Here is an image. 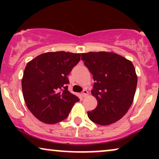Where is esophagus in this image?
Here are the masks:
<instances>
[{"instance_id": "obj_1", "label": "esophagus", "mask_w": 159, "mask_h": 159, "mask_svg": "<svg viewBox=\"0 0 159 159\" xmlns=\"http://www.w3.org/2000/svg\"><path fill=\"white\" fill-rule=\"evenodd\" d=\"M82 92H83V93L85 94V95H87V94L89 93L88 90H87L86 88H84V89H83V91H82Z\"/></svg>"}]
</instances>
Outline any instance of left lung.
I'll return each instance as SVG.
<instances>
[{"label":"left lung","instance_id":"left-lung-1","mask_svg":"<svg viewBox=\"0 0 159 159\" xmlns=\"http://www.w3.org/2000/svg\"><path fill=\"white\" fill-rule=\"evenodd\" d=\"M81 59V54L57 52L36 57L27 63L21 80L27 108L43 123L55 124L68 117L79 101L68 90L67 75Z\"/></svg>","mask_w":159,"mask_h":159}]
</instances>
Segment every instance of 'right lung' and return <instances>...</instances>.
<instances>
[{
    "instance_id": "obj_1",
    "label": "right lung",
    "mask_w": 159,
    "mask_h": 159,
    "mask_svg": "<svg viewBox=\"0 0 159 159\" xmlns=\"http://www.w3.org/2000/svg\"><path fill=\"white\" fill-rule=\"evenodd\" d=\"M82 61L95 81L91 93L97 100V106L88 111L91 121L108 125L121 119L134 100L138 77L134 66L129 60L114 53L89 52Z\"/></svg>"
}]
</instances>
